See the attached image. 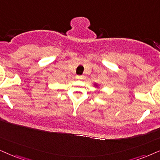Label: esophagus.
I'll return each mask as SVG.
<instances>
[{"instance_id": "obj_1", "label": "esophagus", "mask_w": 160, "mask_h": 160, "mask_svg": "<svg viewBox=\"0 0 160 160\" xmlns=\"http://www.w3.org/2000/svg\"><path fill=\"white\" fill-rule=\"evenodd\" d=\"M76 78L78 79V80H83L85 78V76L83 75H80V76H77Z\"/></svg>"}]
</instances>
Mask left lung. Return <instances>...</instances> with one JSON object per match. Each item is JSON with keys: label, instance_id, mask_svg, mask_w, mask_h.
<instances>
[{"label": "left lung", "instance_id": "left-lung-1", "mask_svg": "<svg viewBox=\"0 0 160 160\" xmlns=\"http://www.w3.org/2000/svg\"><path fill=\"white\" fill-rule=\"evenodd\" d=\"M94 86L96 87L97 88H100V85L98 84V83H96V82H95V83H94Z\"/></svg>", "mask_w": 160, "mask_h": 160}]
</instances>
